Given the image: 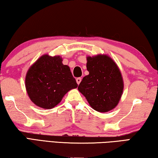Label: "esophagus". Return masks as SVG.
<instances>
[{
    "instance_id": "34e87169",
    "label": "esophagus",
    "mask_w": 158,
    "mask_h": 158,
    "mask_svg": "<svg viewBox=\"0 0 158 158\" xmlns=\"http://www.w3.org/2000/svg\"><path fill=\"white\" fill-rule=\"evenodd\" d=\"M76 81H77V84H79L80 82L81 81V78H80V77H79V78H77Z\"/></svg>"
}]
</instances>
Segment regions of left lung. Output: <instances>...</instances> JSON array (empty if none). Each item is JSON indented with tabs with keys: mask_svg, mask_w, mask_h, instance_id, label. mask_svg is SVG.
Masks as SVG:
<instances>
[{
	"mask_svg": "<svg viewBox=\"0 0 158 158\" xmlns=\"http://www.w3.org/2000/svg\"><path fill=\"white\" fill-rule=\"evenodd\" d=\"M89 75L80 83L78 90L90 106L99 112H107L118 104L123 92L122 74L116 63L106 54L87 56Z\"/></svg>",
	"mask_w": 158,
	"mask_h": 158,
	"instance_id": "left-lung-1",
	"label": "left lung"
}]
</instances>
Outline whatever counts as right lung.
<instances>
[{
  "mask_svg": "<svg viewBox=\"0 0 158 158\" xmlns=\"http://www.w3.org/2000/svg\"><path fill=\"white\" fill-rule=\"evenodd\" d=\"M26 89L31 100L43 109H52L59 104L71 89L78 86L68 65L60 56L40 57L26 73Z\"/></svg>",
  "mask_w": 158,
  "mask_h": 158,
  "instance_id": "right-lung-1",
  "label": "right lung"
}]
</instances>
